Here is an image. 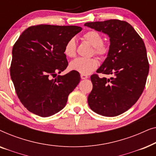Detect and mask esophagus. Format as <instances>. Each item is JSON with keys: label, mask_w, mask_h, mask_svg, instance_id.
<instances>
[{"label": "esophagus", "mask_w": 156, "mask_h": 156, "mask_svg": "<svg viewBox=\"0 0 156 156\" xmlns=\"http://www.w3.org/2000/svg\"><path fill=\"white\" fill-rule=\"evenodd\" d=\"M81 78H82V80H85V79L88 78V76H87V74H81Z\"/></svg>", "instance_id": "esophagus-1"}]
</instances>
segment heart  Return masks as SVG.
<instances>
[{
    "label": "heart",
    "mask_w": 156,
    "mask_h": 156,
    "mask_svg": "<svg viewBox=\"0 0 156 156\" xmlns=\"http://www.w3.org/2000/svg\"><path fill=\"white\" fill-rule=\"evenodd\" d=\"M82 40L92 46L91 54L95 55L99 59H105L109 52V46L103 42V37L99 32L87 31L82 35ZM64 53L68 57H74L76 54V42L71 38L66 42ZM98 67V60L94 57L91 58H76L69 64V68L82 74H89Z\"/></svg>",
    "instance_id": "1"
}]
</instances>
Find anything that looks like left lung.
Returning a JSON list of instances; mask_svg holds the SVG:
<instances>
[{
  "label": "left lung",
  "mask_w": 156,
  "mask_h": 156,
  "mask_svg": "<svg viewBox=\"0 0 156 156\" xmlns=\"http://www.w3.org/2000/svg\"><path fill=\"white\" fill-rule=\"evenodd\" d=\"M84 25L109 36V52L97 72L113 74L109 79L97 74L91 76L93 89L88 96L89 106L101 116H118L129 110L144 91L149 72L146 46L126 21L111 19Z\"/></svg>",
  "instance_id": "8db88e82"
}]
</instances>
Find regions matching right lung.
Here are the masks:
<instances>
[{
  "mask_svg": "<svg viewBox=\"0 0 156 156\" xmlns=\"http://www.w3.org/2000/svg\"><path fill=\"white\" fill-rule=\"evenodd\" d=\"M82 30L74 25H33L14 44L10 76L17 96L29 112L48 117L65 106L68 96L80 82V74L74 70L63 76L57 74L68 66L64 53L66 42Z\"/></svg>",
  "mask_w": 156,
  "mask_h": 156,
  "instance_id": "1",
  "label": "right lung"
}]
</instances>
